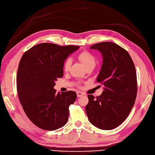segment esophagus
I'll return each instance as SVG.
<instances>
[{"label":"esophagus","instance_id":"obj_1","mask_svg":"<svg viewBox=\"0 0 155 155\" xmlns=\"http://www.w3.org/2000/svg\"><path fill=\"white\" fill-rule=\"evenodd\" d=\"M77 97H81V96H84V93L81 92V91H78V92H77Z\"/></svg>","mask_w":155,"mask_h":155}]
</instances>
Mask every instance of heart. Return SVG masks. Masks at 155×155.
Here are the masks:
<instances>
[{
	"label": "heart",
	"mask_w": 155,
	"mask_h": 155,
	"mask_svg": "<svg viewBox=\"0 0 155 155\" xmlns=\"http://www.w3.org/2000/svg\"><path fill=\"white\" fill-rule=\"evenodd\" d=\"M77 59L82 62V64L84 65L85 68H86L91 66H94L95 65V57L94 55L89 52L88 51L84 50L82 51V52L80 53L77 55ZM71 61L70 59H66L63 64V70L65 72L69 71L71 66Z\"/></svg>",
	"instance_id": "1"
}]
</instances>
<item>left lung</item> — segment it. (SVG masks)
<instances>
[{"label": "left lung", "mask_w": 155, "mask_h": 155, "mask_svg": "<svg viewBox=\"0 0 155 155\" xmlns=\"http://www.w3.org/2000/svg\"><path fill=\"white\" fill-rule=\"evenodd\" d=\"M90 48L98 50L103 55L96 81L104 88L96 98L88 94L85 111L94 127L112 130L123 123L134 105L137 94L135 67L128 51L116 43L101 42Z\"/></svg>", "instance_id": "1"}]
</instances>
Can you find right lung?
Instances as JSON below:
<instances>
[{
    "label": "right lung",
    "instance_id": "1",
    "mask_svg": "<svg viewBox=\"0 0 155 155\" xmlns=\"http://www.w3.org/2000/svg\"><path fill=\"white\" fill-rule=\"evenodd\" d=\"M78 46L43 43L26 51L17 72L18 98L25 114L39 128L53 131L66 124L69 107L77 99L73 91L56 93L55 81L63 77V64Z\"/></svg>",
    "mask_w": 155,
    "mask_h": 155
}]
</instances>
